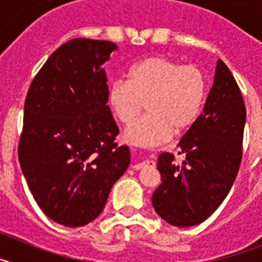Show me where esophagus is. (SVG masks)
Returning <instances> with one entry per match:
<instances>
[{"mask_svg": "<svg viewBox=\"0 0 262 262\" xmlns=\"http://www.w3.org/2000/svg\"><path fill=\"white\" fill-rule=\"evenodd\" d=\"M155 166H156V163H155V161H152V160H145V161H142V163L135 164L133 168L135 169V170H142V169L155 168Z\"/></svg>", "mask_w": 262, "mask_h": 262, "instance_id": "1", "label": "esophagus"}]
</instances>
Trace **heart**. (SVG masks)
<instances>
[{
    "label": "heart",
    "instance_id": "1",
    "mask_svg": "<svg viewBox=\"0 0 262 262\" xmlns=\"http://www.w3.org/2000/svg\"><path fill=\"white\" fill-rule=\"evenodd\" d=\"M207 96V77L196 64H180L166 56H149L134 64L126 80H115L108 103L120 123L131 124L147 106V114L124 133L140 147L163 144L190 128Z\"/></svg>",
    "mask_w": 262,
    "mask_h": 262
}]
</instances>
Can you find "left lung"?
<instances>
[{
  "label": "left lung",
  "instance_id": "8db88e82",
  "mask_svg": "<svg viewBox=\"0 0 262 262\" xmlns=\"http://www.w3.org/2000/svg\"><path fill=\"white\" fill-rule=\"evenodd\" d=\"M244 124L242 92L219 59L203 113L178 144L184 161L176 164L174 155L168 152L157 161L161 185L152 205L164 221L177 227L195 226L219 207L239 172Z\"/></svg>",
  "mask_w": 262,
  "mask_h": 262
}]
</instances>
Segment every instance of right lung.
<instances>
[{"label":"right lung","mask_w":262,"mask_h":262,"mask_svg":"<svg viewBox=\"0 0 262 262\" xmlns=\"http://www.w3.org/2000/svg\"><path fill=\"white\" fill-rule=\"evenodd\" d=\"M117 46L77 38L60 46L32 80L18 159L34 200L67 227L94 221L129 164L111 115L102 64Z\"/></svg>","instance_id":"1"}]
</instances>
